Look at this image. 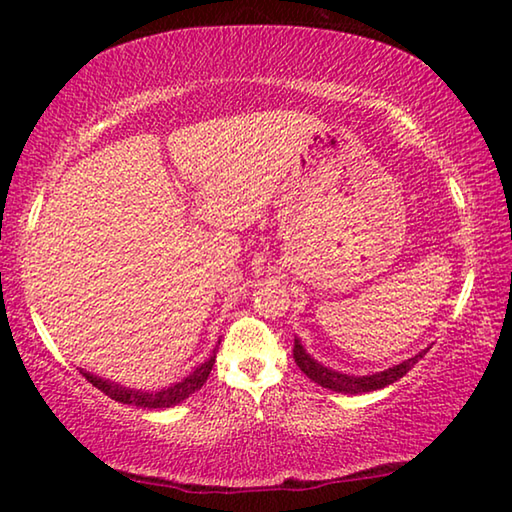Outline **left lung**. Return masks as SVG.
Returning <instances> with one entry per match:
<instances>
[{"mask_svg": "<svg viewBox=\"0 0 512 512\" xmlns=\"http://www.w3.org/2000/svg\"><path fill=\"white\" fill-rule=\"evenodd\" d=\"M427 350H422L420 354H415V357L406 359L402 363H397V366L388 368L384 372H375V375H366V377H350V375H343V372H336L332 368H325L323 363H318L309 357L302 348V343L296 339L293 341V359H296L298 368L305 372V375L314 381V384L329 388V391H336V393H348V395H359V393H370V391H379V388H386L388 384H393V381L402 379L406 372H409L415 363H418Z\"/></svg>", "mask_w": 512, "mask_h": 512, "instance_id": "left-lung-1", "label": "left lung"}]
</instances>
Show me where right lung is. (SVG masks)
Here are the masks:
<instances>
[{
	"mask_svg": "<svg viewBox=\"0 0 512 512\" xmlns=\"http://www.w3.org/2000/svg\"><path fill=\"white\" fill-rule=\"evenodd\" d=\"M221 343V341H219ZM216 350L210 354V359L205 363H201L194 372H189L185 379H180L178 384H173L169 388H162V391H133V388H126V386H119L115 381H108V379H101L97 375H90V372L81 370V375L90 381L92 386H97L101 393H106L110 400L121 402V404H128V406H140V409H169V406H176L183 400H187L189 395H194L196 391H201V386L205 384V379L210 377L212 366L216 361Z\"/></svg>",
	"mask_w": 512,
	"mask_h": 512,
	"instance_id": "right-lung-1",
	"label": "right lung"
}]
</instances>
